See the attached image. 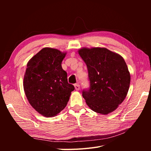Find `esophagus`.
<instances>
[{
    "label": "esophagus",
    "mask_w": 151,
    "mask_h": 151,
    "mask_svg": "<svg viewBox=\"0 0 151 151\" xmlns=\"http://www.w3.org/2000/svg\"><path fill=\"white\" fill-rule=\"evenodd\" d=\"M74 87H75V89L76 91H79L80 89V85L79 84H76L74 85Z\"/></svg>",
    "instance_id": "esophagus-1"
}]
</instances>
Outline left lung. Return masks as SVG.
<instances>
[{
  "label": "left lung",
  "mask_w": 151,
  "mask_h": 151,
  "mask_svg": "<svg viewBox=\"0 0 151 151\" xmlns=\"http://www.w3.org/2000/svg\"><path fill=\"white\" fill-rule=\"evenodd\" d=\"M79 55L88 70L90 88L83 96L93 111L108 115L124 101L130 74L123 58L106 48H82Z\"/></svg>",
  "instance_id": "left-lung-1"
}]
</instances>
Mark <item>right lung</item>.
Segmentation results:
<instances>
[{
	"mask_svg": "<svg viewBox=\"0 0 151 151\" xmlns=\"http://www.w3.org/2000/svg\"><path fill=\"white\" fill-rule=\"evenodd\" d=\"M67 53L45 47L27 63L23 87L31 106L45 117H52L67 106L74 86L68 84L62 62Z\"/></svg>",
	"mask_w": 151,
	"mask_h": 151,
	"instance_id": "right-lung-1",
	"label": "right lung"
}]
</instances>
